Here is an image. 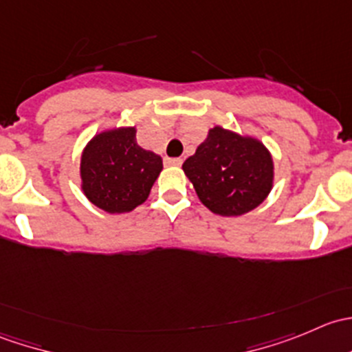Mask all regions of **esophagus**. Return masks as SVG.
<instances>
[{"instance_id":"1","label":"esophagus","mask_w":352,"mask_h":352,"mask_svg":"<svg viewBox=\"0 0 352 352\" xmlns=\"http://www.w3.org/2000/svg\"><path fill=\"white\" fill-rule=\"evenodd\" d=\"M165 163H166V165L179 166V165H182V158H166Z\"/></svg>"}]
</instances>
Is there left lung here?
<instances>
[{
	"label": "left lung",
	"instance_id": "obj_1",
	"mask_svg": "<svg viewBox=\"0 0 352 352\" xmlns=\"http://www.w3.org/2000/svg\"><path fill=\"white\" fill-rule=\"evenodd\" d=\"M202 204L219 216H240L257 208L272 189L269 151L252 138L214 127L184 162Z\"/></svg>",
	"mask_w": 352,
	"mask_h": 352
}]
</instances>
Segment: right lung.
Masks as SVG:
<instances>
[{"label": "right lung", "mask_w": 352, "mask_h": 352, "mask_svg": "<svg viewBox=\"0 0 352 352\" xmlns=\"http://www.w3.org/2000/svg\"><path fill=\"white\" fill-rule=\"evenodd\" d=\"M163 168L162 158L136 143L134 127L95 136L81 155L83 192L104 211L127 212L150 196Z\"/></svg>", "instance_id": "1"}]
</instances>
